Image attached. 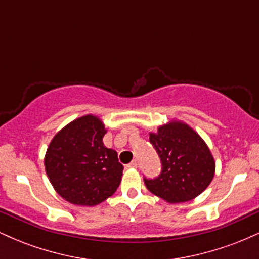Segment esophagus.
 Listing matches in <instances>:
<instances>
[{
	"label": "esophagus",
	"mask_w": 259,
	"mask_h": 259,
	"mask_svg": "<svg viewBox=\"0 0 259 259\" xmlns=\"http://www.w3.org/2000/svg\"><path fill=\"white\" fill-rule=\"evenodd\" d=\"M127 167L129 168H134V169H136L139 167V162L136 159H134L132 163H129V164H127Z\"/></svg>",
	"instance_id": "obj_1"
}]
</instances>
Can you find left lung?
Here are the masks:
<instances>
[{
    "instance_id": "left-lung-1",
    "label": "left lung",
    "mask_w": 259,
    "mask_h": 259,
    "mask_svg": "<svg viewBox=\"0 0 259 259\" xmlns=\"http://www.w3.org/2000/svg\"><path fill=\"white\" fill-rule=\"evenodd\" d=\"M150 142L156 148L162 171L153 180L144 179L153 195L168 203L194 200L212 183L215 162L204 140L186 123L170 120L150 133Z\"/></svg>"
}]
</instances>
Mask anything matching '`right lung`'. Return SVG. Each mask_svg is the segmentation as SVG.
<instances>
[{
    "mask_svg": "<svg viewBox=\"0 0 259 259\" xmlns=\"http://www.w3.org/2000/svg\"><path fill=\"white\" fill-rule=\"evenodd\" d=\"M107 129L94 114L76 118L53 136L45 169L56 192L76 206H97L117 191L123 175L118 154L103 145Z\"/></svg>",
    "mask_w": 259,
    "mask_h": 259,
    "instance_id": "add662e5",
    "label": "right lung"
}]
</instances>
